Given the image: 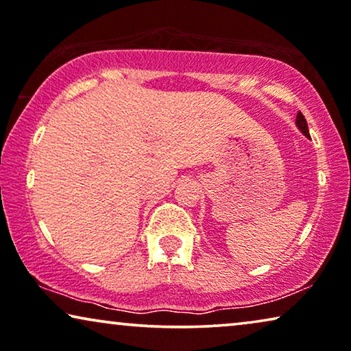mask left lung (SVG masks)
Returning a JSON list of instances; mask_svg holds the SVG:
<instances>
[{
  "mask_svg": "<svg viewBox=\"0 0 351 351\" xmlns=\"http://www.w3.org/2000/svg\"><path fill=\"white\" fill-rule=\"evenodd\" d=\"M295 126L300 129V132L304 134L305 137H308L310 138V132H308V126H306V119H305V117L304 114H302L300 112L297 113V118H295Z\"/></svg>",
  "mask_w": 351,
  "mask_h": 351,
  "instance_id": "1",
  "label": "left lung"
}]
</instances>
